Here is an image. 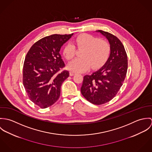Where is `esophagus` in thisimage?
<instances>
[{
    "label": "esophagus",
    "mask_w": 152,
    "mask_h": 152,
    "mask_svg": "<svg viewBox=\"0 0 152 152\" xmlns=\"http://www.w3.org/2000/svg\"><path fill=\"white\" fill-rule=\"evenodd\" d=\"M75 74H76V73L74 72H72V71H70L69 72V75L70 76H73V75H74Z\"/></svg>",
    "instance_id": "1"
}]
</instances>
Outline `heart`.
Listing matches in <instances>:
<instances>
[{
    "label": "heart",
    "instance_id": "1",
    "mask_svg": "<svg viewBox=\"0 0 152 152\" xmlns=\"http://www.w3.org/2000/svg\"><path fill=\"white\" fill-rule=\"evenodd\" d=\"M74 43L79 50H84L81 57L69 63L67 68L75 72L87 71L92 66L98 68L108 59L110 46L105 40L99 39L89 34H82L74 40ZM63 55L68 60H72L76 53V47L72 42H68L63 48Z\"/></svg>",
    "mask_w": 152,
    "mask_h": 152
}]
</instances>
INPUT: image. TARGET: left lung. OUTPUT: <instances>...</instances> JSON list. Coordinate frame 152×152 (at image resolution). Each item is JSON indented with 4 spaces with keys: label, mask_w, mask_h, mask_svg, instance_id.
<instances>
[{
    "label": "left lung",
    "mask_w": 152,
    "mask_h": 152,
    "mask_svg": "<svg viewBox=\"0 0 152 152\" xmlns=\"http://www.w3.org/2000/svg\"><path fill=\"white\" fill-rule=\"evenodd\" d=\"M108 40L110 53L107 61L98 71L84 77L81 92L84 97L95 105L112 100L122 87L128 69V57L125 47L115 36L101 30Z\"/></svg>",
    "instance_id": "8db88e82"
}]
</instances>
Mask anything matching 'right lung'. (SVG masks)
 Instances as JSON below:
<instances>
[{
	"mask_svg": "<svg viewBox=\"0 0 152 152\" xmlns=\"http://www.w3.org/2000/svg\"><path fill=\"white\" fill-rule=\"evenodd\" d=\"M72 35L45 37L34 44L26 56L23 84L29 99L41 108L51 106L58 99L61 85L69 77L68 71L60 72L65 64L60 51Z\"/></svg>",
	"mask_w": 152,
	"mask_h": 152,
	"instance_id": "obj_1",
	"label": "right lung"
}]
</instances>
